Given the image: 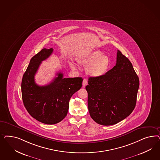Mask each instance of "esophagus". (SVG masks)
<instances>
[{"label":"esophagus","instance_id":"esophagus-1","mask_svg":"<svg viewBox=\"0 0 160 160\" xmlns=\"http://www.w3.org/2000/svg\"><path fill=\"white\" fill-rule=\"evenodd\" d=\"M87 79H86V78H84V79L83 80V81H82V85H83L84 87H85L86 86H87Z\"/></svg>","mask_w":160,"mask_h":160}]
</instances>
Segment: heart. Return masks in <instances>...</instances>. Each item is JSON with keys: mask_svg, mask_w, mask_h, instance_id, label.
Returning a JSON list of instances; mask_svg holds the SVG:
<instances>
[{"mask_svg": "<svg viewBox=\"0 0 160 160\" xmlns=\"http://www.w3.org/2000/svg\"><path fill=\"white\" fill-rule=\"evenodd\" d=\"M78 62L82 66L86 67L87 74L94 78L102 77L106 73L110 65V58L101 51L96 50L82 57ZM70 67L75 69L76 66L74 63H70Z\"/></svg>", "mask_w": 160, "mask_h": 160, "instance_id": "heart-1", "label": "heart"}]
</instances>
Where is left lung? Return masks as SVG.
<instances>
[{
	"instance_id": "left-lung-1",
	"label": "left lung",
	"mask_w": 160,
	"mask_h": 160,
	"mask_svg": "<svg viewBox=\"0 0 160 160\" xmlns=\"http://www.w3.org/2000/svg\"><path fill=\"white\" fill-rule=\"evenodd\" d=\"M86 87L92 120L111 126L125 119L136 107L139 78L130 61L117 50L116 66L99 78L90 77Z\"/></svg>"
}]
</instances>
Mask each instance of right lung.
I'll return each mask as SVG.
<instances>
[{
    "label": "right lung",
    "mask_w": 160,
    "mask_h": 160,
    "mask_svg": "<svg viewBox=\"0 0 160 160\" xmlns=\"http://www.w3.org/2000/svg\"><path fill=\"white\" fill-rule=\"evenodd\" d=\"M53 49L43 48L31 58L22 81V96L30 115L46 124H54L67 116L69 101L73 94L82 86V78H63V73L48 85L40 86L34 76L42 62L48 58Z\"/></svg>",
    "instance_id": "1"
}]
</instances>
